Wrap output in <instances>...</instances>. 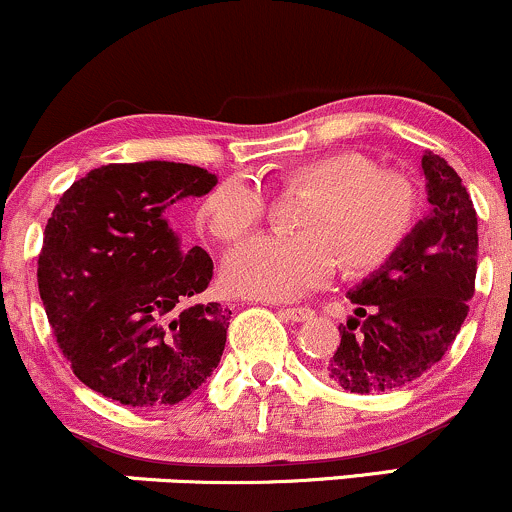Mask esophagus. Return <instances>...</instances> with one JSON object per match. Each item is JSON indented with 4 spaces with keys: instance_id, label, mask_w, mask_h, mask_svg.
I'll return each mask as SVG.
<instances>
[{
    "instance_id": "esophagus-1",
    "label": "esophagus",
    "mask_w": 512,
    "mask_h": 512,
    "mask_svg": "<svg viewBox=\"0 0 512 512\" xmlns=\"http://www.w3.org/2000/svg\"><path fill=\"white\" fill-rule=\"evenodd\" d=\"M282 316L294 320V323H303L313 316V311L311 308H282Z\"/></svg>"
}]
</instances>
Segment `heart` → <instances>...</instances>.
<instances>
[{"label":"heart","mask_w":512,"mask_h":512,"mask_svg":"<svg viewBox=\"0 0 512 512\" xmlns=\"http://www.w3.org/2000/svg\"><path fill=\"white\" fill-rule=\"evenodd\" d=\"M286 189H308L316 201L303 218V238L257 235L228 252L223 282L230 291L265 301L308 294L342 265L372 272L386 265L418 218V196L398 174L381 172L362 153H328L282 172ZM265 192L247 177H228L206 196L199 223L211 238L235 243L262 223Z\"/></svg>","instance_id":"obj_1"}]
</instances>
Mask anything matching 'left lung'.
Here are the masks:
<instances>
[{"label":"left lung","mask_w":512,"mask_h":512,"mask_svg":"<svg viewBox=\"0 0 512 512\" xmlns=\"http://www.w3.org/2000/svg\"><path fill=\"white\" fill-rule=\"evenodd\" d=\"M430 213L401 250L350 291L355 318L340 325L328 372L352 393L401 389L445 357L474 296L479 233L462 177L423 153Z\"/></svg>","instance_id":"left-lung-1"}]
</instances>
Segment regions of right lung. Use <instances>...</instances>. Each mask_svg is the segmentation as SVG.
Masks as SVG:
<instances>
[{
  "label": "right lung",
  "instance_id": "obj_1",
  "mask_svg": "<svg viewBox=\"0 0 512 512\" xmlns=\"http://www.w3.org/2000/svg\"><path fill=\"white\" fill-rule=\"evenodd\" d=\"M216 182L182 162H126L87 172L60 196L38 291L60 350L92 391L131 408L174 406L221 362L230 311L192 303L213 262L167 223L170 206Z\"/></svg>",
  "mask_w": 512,
  "mask_h": 512
}]
</instances>
